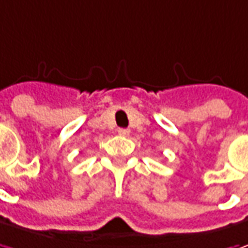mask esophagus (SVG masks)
Masks as SVG:
<instances>
[{"mask_svg":"<svg viewBox=\"0 0 248 248\" xmlns=\"http://www.w3.org/2000/svg\"><path fill=\"white\" fill-rule=\"evenodd\" d=\"M129 133H130V132H129L127 129H119V130H118V135L124 136V137H126V136H129Z\"/></svg>","mask_w":248,"mask_h":248,"instance_id":"34e87169","label":"esophagus"}]
</instances>
